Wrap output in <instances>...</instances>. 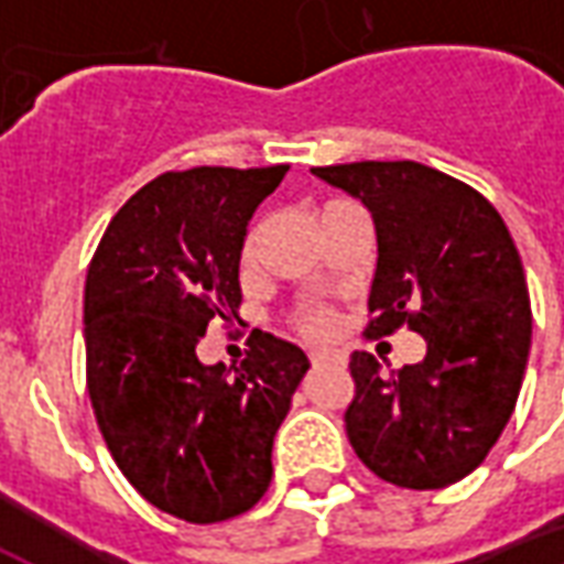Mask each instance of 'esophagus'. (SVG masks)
Masks as SVG:
<instances>
[{
  "instance_id": "34e87169",
  "label": "esophagus",
  "mask_w": 564,
  "mask_h": 564,
  "mask_svg": "<svg viewBox=\"0 0 564 564\" xmlns=\"http://www.w3.org/2000/svg\"><path fill=\"white\" fill-rule=\"evenodd\" d=\"M311 362H314V366L344 368L347 366V356H344L341 350H314V354H311Z\"/></svg>"
}]
</instances>
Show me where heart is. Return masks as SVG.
Returning <instances> with one entry per match:
<instances>
[{
  "mask_svg": "<svg viewBox=\"0 0 564 564\" xmlns=\"http://www.w3.org/2000/svg\"><path fill=\"white\" fill-rule=\"evenodd\" d=\"M257 229H250L245 238V245H241V262H245V265L253 262V253H257ZM299 326H302V332H307V335H326V332H332V317L326 311H305V314L299 317Z\"/></svg>",
  "mask_w": 564,
  "mask_h": 564,
  "instance_id": "obj_1",
  "label": "heart"
}]
</instances>
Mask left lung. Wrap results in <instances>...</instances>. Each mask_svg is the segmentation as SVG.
Listing matches in <instances>:
<instances>
[{
  "mask_svg": "<svg viewBox=\"0 0 564 564\" xmlns=\"http://www.w3.org/2000/svg\"><path fill=\"white\" fill-rule=\"evenodd\" d=\"M311 172L371 210L368 335L408 326L425 338L423 362L390 375L366 350L350 356L347 437L380 480L444 489L486 459L520 395L532 305L517 245L477 189L423 162Z\"/></svg>",
  "mask_w": 564,
  "mask_h": 564,
  "instance_id": "8db88e82",
  "label": "left lung"
}]
</instances>
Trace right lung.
<instances>
[{"label": "right lung", "instance_id": "right-lung-1", "mask_svg": "<svg viewBox=\"0 0 564 564\" xmlns=\"http://www.w3.org/2000/svg\"><path fill=\"white\" fill-rule=\"evenodd\" d=\"M290 165L153 177L117 210L84 286L87 390L117 468L177 520H232L265 496L271 447L311 368L250 332L241 366H202L208 323L238 319L247 223Z\"/></svg>", "mask_w": 564, "mask_h": 564}]
</instances>
